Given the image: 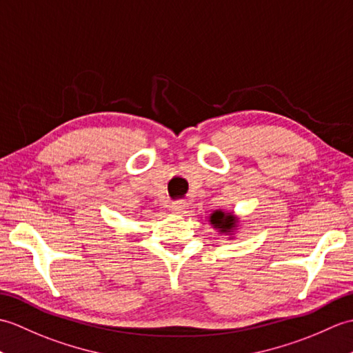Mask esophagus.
Instances as JSON below:
<instances>
[{
    "instance_id": "1",
    "label": "esophagus",
    "mask_w": 353,
    "mask_h": 353,
    "mask_svg": "<svg viewBox=\"0 0 353 353\" xmlns=\"http://www.w3.org/2000/svg\"><path fill=\"white\" fill-rule=\"evenodd\" d=\"M170 208H172V211H174V213H183V211L185 210V202H183V201H176V202H174L170 205Z\"/></svg>"
}]
</instances>
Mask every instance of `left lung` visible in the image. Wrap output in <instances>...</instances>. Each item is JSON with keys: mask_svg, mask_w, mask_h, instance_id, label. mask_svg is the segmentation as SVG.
I'll return each mask as SVG.
<instances>
[{"mask_svg": "<svg viewBox=\"0 0 353 353\" xmlns=\"http://www.w3.org/2000/svg\"><path fill=\"white\" fill-rule=\"evenodd\" d=\"M210 222L213 225V228L221 230V232H231V230L236 226V219L231 214H226L223 211L217 210L210 216Z\"/></svg>", "mask_w": 353, "mask_h": 353, "instance_id": "8db88e82", "label": "left lung"}]
</instances>
